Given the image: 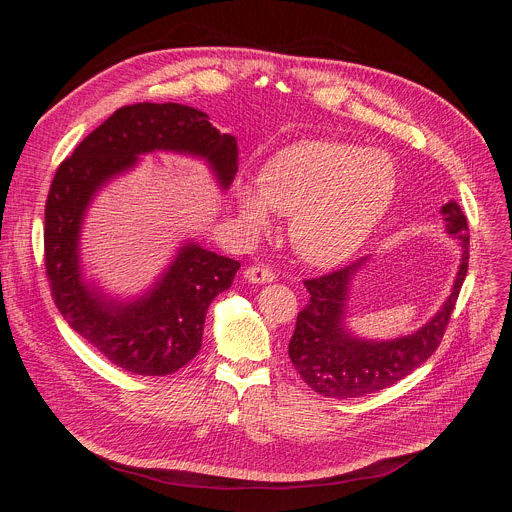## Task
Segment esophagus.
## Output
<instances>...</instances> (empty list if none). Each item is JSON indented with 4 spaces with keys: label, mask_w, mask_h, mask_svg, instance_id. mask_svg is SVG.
I'll use <instances>...</instances> for the list:
<instances>
[{
    "label": "esophagus",
    "mask_w": 512,
    "mask_h": 512,
    "mask_svg": "<svg viewBox=\"0 0 512 512\" xmlns=\"http://www.w3.org/2000/svg\"><path fill=\"white\" fill-rule=\"evenodd\" d=\"M245 279L249 283H269L275 279V273L263 265H251L245 269Z\"/></svg>",
    "instance_id": "obj_1"
}]
</instances>
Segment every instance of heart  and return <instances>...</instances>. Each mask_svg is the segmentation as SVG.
Wrapping results in <instances>:
<instances>
[{"instance_id": "b5f03b06", "label": "heart", "mask_w": 512, "mask_h": 512, "mask_svg": "<svg viewBox=\"0 0 512 512\" xmlns=\"http://www.w3.org/2000/svg\"><path fill=\"white\" fill-rule=\"evenodd\" d=\"M397 188L391 158L342 141H304L281 152L263 176L235 182V206L251 235L275 212L291 216V243L312 265L352 257L385 216Z\"/></svg>"}]
</instances>
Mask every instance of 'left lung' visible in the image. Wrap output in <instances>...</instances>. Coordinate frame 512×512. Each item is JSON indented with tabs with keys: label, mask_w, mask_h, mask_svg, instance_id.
I'll list each match as a JSON object with an SVG mask.
<instances>
[{
	"label": "left lung",
	"mask_w": 512,
	"mask_h": 512,
	"mask_svg": "<svg viewBox=\"0 0 512 512\" xmlns=\"http://www.w3.org/2000/svg\"><path fill=\"white\" fill-rule=\"evenodd\" d=\"M446 231L460 241L462 259L450 298L413 334L393 340H367L346 330L348 289L367 257L322 277L306 279L310 302L298 314L289 358L304 383L332 399L377 393L411 375L440 346L468 273V221L458 202L442 206Z\"/></svg>",
	"instance_id": "obj_1"
}]
</instances>
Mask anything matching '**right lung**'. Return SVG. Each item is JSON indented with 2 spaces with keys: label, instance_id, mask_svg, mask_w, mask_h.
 Wrapping results in <instances>:
<instances>
[{
  "label": "right lung",
  "instance_id": "1",
  "mask_svg": "<svg viewBox=\"0 0 512 512\" xmlns=\"http://www.w3.org/2000/svg\"><path fill=\"white\" fill-rule=\"evenodd\" d=\"M150 152L206 160L223 190L239 170L237 139L206 113L180 103L125 105L58 166L44 210V261L54 304L72 330L123 371L166 377L198 354L206 310L241 263L184 243L148 294L131 302L83 279L79 241L93 196Z\"/></svg>",
  "mask_w": 512,
  "mask_h": 512
}]
</instances>
